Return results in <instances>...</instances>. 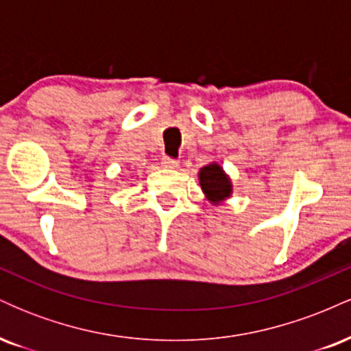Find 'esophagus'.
Instances as JSON below:
<instances>
[{
  "label": "esophagus",
  "instance_id": "34e87169",
  "mask_svg": "<svg viewBox=\"0 0 351 351\" xmlns=\"http://www.w3.org/2000/svg\"><path fill=\"white\" fill-rule=\"evenodd\" d=\"M162 167L163 168H176V167H178V160L171 158V156H163Z\"/></svg>",
  "mask_w": 351,
  "mask_h": 351
}]
</instances>
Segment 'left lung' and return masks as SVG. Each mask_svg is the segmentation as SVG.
<instances>
[{
    "label": "left lung",
    "mask_w": 351,
    "mask_h": 351,
    "mask_svg": "<svg viewBox=\"0 0 351 351\" xmlns=\"http://www.w3.org/2000/svg\"><path fill=\"white\" fill-rule=\"evenodd\" d=\"M199 181L201 188L211 201H221L231 195V183L219 165L213 163L201 168Z\"/></svg>",
    "instance_id": "obj_1"
}]
</instances>
